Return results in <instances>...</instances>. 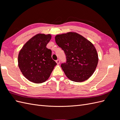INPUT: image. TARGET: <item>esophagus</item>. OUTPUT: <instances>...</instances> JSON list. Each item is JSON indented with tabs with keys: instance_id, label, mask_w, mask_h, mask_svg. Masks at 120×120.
Instances as JSON below:
<instances>
[{
	"instance_id": "obj_1",
	"label": "esophagus",
	"mask_w": 120,
	"mask_h": 120,
	"mask_svg": "<svg viewBox=\"0 0 120 120\" xmlns=\"http://www.w3.org/2000/svg\"><path fill=\"white\" fill-rule=\"evenodd\" d=\"M56 64H60V60H56Z\"/></svg>"
}]
</instances>
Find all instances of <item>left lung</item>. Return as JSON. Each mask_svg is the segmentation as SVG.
Listing matches in <instances>:
<instances>
[{"instance_id": "8db88e82", "label": "left lung", "mask_w": 120, "mask_h": 120, "mask_svg": "<svg viewBox=\"0 0 120 120\" xmlns=\"http://www.w3.org/2000/svg\"><path fill=\"white\" fill-rule=\"evenodd\" d=\"M55 41L66 54L67 62L61 67L67 78L73 82H82L91 77L99 60L93 43L75 32L56 35Z\"/></svg>"}]
</instances>
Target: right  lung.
Masks as SVG:
<instances>
[{
	"instance_id": "obj_1",
	"label": "right lung",
	"mask_w": 120,
	"mask_h": 120,
	"mask_svg": "<svg viewBox=\"0 0 120 120\" xmlns=\"http://www.w3.org/2000/svg\"><path fill=\"white\" fill-rule=\"evenodd\" d=\"M51 38L50 34H36L19 51L18 65L24 77L31 82H45L57 64L52 58V50L46 47Z\"/></svg>"
}]
</instances>
